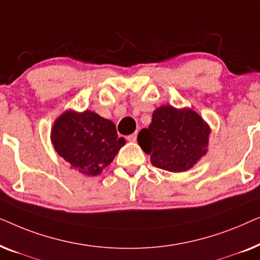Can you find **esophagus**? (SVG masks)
I'll return each mask as SVG.
<instances>
[{
    "mask_svg": "<svg viewBox=\"0 0 260 260\" xmlns=\"http://www.w3.org/2000/svg\"><path fill=\"white\" fill-rule=\"evenodd\" d=\"M126 138H127V141H129V142H136V140H137V131H136V133L129 135V136H127Z\"/></svg>",
    "mask_w": 260,
    "mask_h": 260,
    "instance_id": "34e87169",
    "label": "esophagus"
}]
</instances>
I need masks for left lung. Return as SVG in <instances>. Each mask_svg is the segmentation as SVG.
I'll return each instance as SVG.
<instances>
[{
	"label": "left lung",
	"instance_id": "left-lung-1",
	"mask_svg": "<svg viewBox=\"0 0 260 260\" xmlns=\"http://www.w3.org/2000/svg\"><path fill=\"white\" fill-rule=\"evenodd\" d=\"M211 126L189 108L162 105L152 112L148 129H142L137 142L152 166L167 172L182 173L197 165L208 151Z\"/></svg>",
	"mask_w": 260,
	"mask_h": 260
}]
</instances>
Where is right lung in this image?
<instances>
[{
  "mask_svg": "<svg viewBox=\"0 0 260 260\" xmlns=\"http://www.w3.org/2000/svg\"><path fill=\"white\" fill-rule=\"evenodd\" d=\"M51 142L70 168L86 176H97L113 161L125 144L112 120L93 111L66 110L54 120Z\"/></svg>",
  "mask_w": 260,
  "mask_h": 260,
  "instance_id": "1",
  "label": "right lung"
}]
</instances>
